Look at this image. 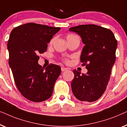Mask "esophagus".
Wrapping results in <instances>:
<instances>
[{
	"label": "esophagus",
	"instance_id": "esophagus-1",
	"mask_svg": "<svg viewBox=\"0 0 127 127\" xmlns=\"http://www.w3.org/2000/svg\"><path fill=\"white\" fill-rule=\"evenodd\" d=\"M67 68H66V67H61V71L62 72H64V71L66 70H67Z\"/></svg>",
	"mask_w": 127,
	"mask_h": 127
}]
</instances>
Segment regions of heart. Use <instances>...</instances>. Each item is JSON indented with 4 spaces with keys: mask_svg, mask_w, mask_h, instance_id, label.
Segmentation results:
<instances>
[{
    "mask_svg": "<svg viewBox=\"0 0 127 127\" xmlns=\"http://www.w3.org/2000/svg\"><path fill=\"white\" fill-rule=\"evenodd\" d=\"M76 36L73 35V34H69V35L67 36V37H66L67 40H68L71 39H72V38H73V37H76ZM54 40H55V38L54 37V38H53V39H52L51 40V41H50V44H53V43H54Z\"/></svg>",
    "mask_w": 127,
    "mask_h": 127,
    "instance_id": "heart-1",
    "label": "heart"
}]
</instances>
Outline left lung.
<instances>
[{
  "mask_svg": "<svg viewBox=\"0 0 127 127\" xmlns=\"http://www.w3.org/2000/svg\"><path fill=\"white\" fill-rule=\"evenodd\" d=\"M77 33L84 44L80 57L88 72L73 70V94L81 101L94 102L103 95L116 61L117 41L110 29L100 26L81 25L69 29Z\"/></svg>",
  "mask_w": 127,
  "mask_h": 127,
  "instance_id": "left-lung-1",
  "label": "left lung"
}]
</instances>
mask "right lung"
I'll return each instance as SVG.
<instances>
[{
    "mask_svg": "<svg viewBox=\"0 0 127 127\" xmlns=\"http://www.w3.org/2000/svg\"><path fill=\"white\" fill-rule=\"evenodd\" d=\"M60 29L27 23L14 28L10 33L7 43L10 67L19 91L31 101H44L53 94L61 67L51 64L44 69L38 60L39 55L46 51L47 43Z\"/></svg>",
    "mask_w": 127,
    "mask_h": 127,
    "instance_id": "add662e5",
    "label": "right lung"
}]
</instances>
